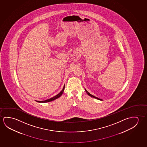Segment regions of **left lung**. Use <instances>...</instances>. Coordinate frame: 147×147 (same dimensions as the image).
I'll return each mask as SVG.
<instances>
[{
    "mask_svg": "<svg viewBox=\"0 0 147 147\" xmlns=\"http://www.w3.org/2000/svg\"><path fill=\"white\" fill-rule=\"evenodd\" d=\"M85 91H86V93H87L88 94L89 96H91V97H92V98H96V99H98V100H101V99H100V98H97V97H96V96H93V95H92V94H91L90 93H89L87 91L86 89H85Z\"/></svg>",
    "mask_w": 147,
    "mask_h": 147,
    "instance_id": "obj_1",
    "label": "left lung"
}]
</instances>
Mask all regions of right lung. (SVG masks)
<instances>
[{"label": "right lung", "mask_w": 147, "mask_h": 147, "mask_svg": "<svg viewBox=\"0 0 147 147\" xmlns=\"http://www.w3.org/2000/svg\"><path fill=\"white\" fill-rule=\"evenodd\" d=\"M64 88H65V85L63 87V88L62 89V90H61L60 92V93H58L57 95H56V96H54L53 98H49V99H48V100H42V101H39V100H36L37 102H51V101H53V100H56L57 98H59V97H60L61 96H62V94H63V91L64 90Z\"/></svg>", "instance_id": "obj_1"}]
</instances>
